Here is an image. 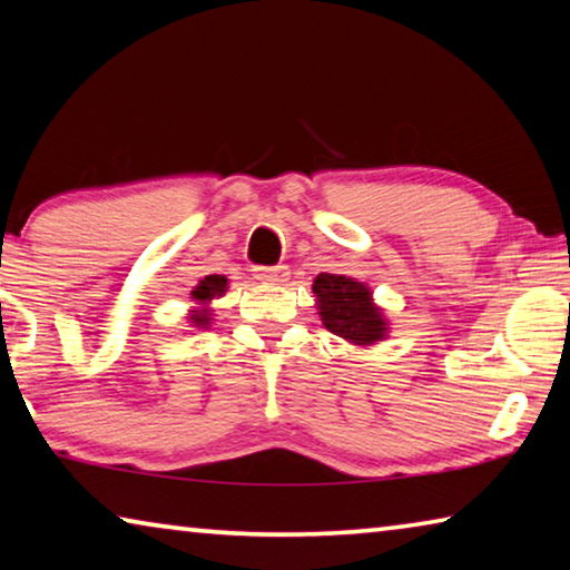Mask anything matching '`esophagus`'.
<instances>
[{"label": "esophagus", "mask_w": 570, "mask_h": 570, "mask_svg": "<svg viewBox=\"0 0 570 570\" xmlns=\"http://www.w3.org/2000/svg\"><path fill=\"white\" fill-rule=\"evenodd\" d=\"M254 276L264 284H286L288 282V266H256Z\"/></svg>", "instance_id": "esophagus-1"}]
</instances>
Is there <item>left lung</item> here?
<instances>
[{"mask_svg":"<svg viewBox=\"0 0 570 570\" xmlns=\"http://www.w3.org/2000/svg\"><path fill=\"white\" fill-rule=\"evenodd\" d=\"M316 306L322 324L342 340L370 346L384 340L387 322L372 302V292L362 282L340 274H320L314 278Z\"/></svg>","mask_w":570,"mask_h":570,"instance_id":"left-lung-1","label":"left lung"}]
</instances>
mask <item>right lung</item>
<instances>
[{"label":"right lung","instance_id":"obj_1","mask_svg":"<svg viewBox=\"0 0 570 570\" xmlns=\"http://www.w3.org/2000/svg\"><path fill=\"white\" fill-rule=\"evenodd\" d=\"M226 288H228V278L226 276H218V274L206 276L204 282L196 286V292H193L190 296L196 298V302L200 304V308H193V314H190V324L193 326H200V330H206V326L210 324L208 302H210V298H216V296H224Z\"/></svg>","mask_w":570,"mask_h":570}]
</instances>
